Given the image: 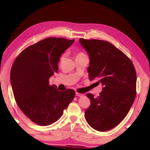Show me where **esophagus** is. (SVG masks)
I'll return each instance as SVG.
<instances>
[{
  "label": "esophagus",
  "mask_w": 150,
  "mask_h": 150,
  "mask_svg": "<svg viewBox=\"0 0 150 150\" xmlns=\"http://www.w3.org/2000/svg\"><path fill=\"white\" fill-rule=\"evenodd\" d=\"M75 95H76V96H77V97H82V96H83V94L78 93V92H76Z\"/></svg>",
  "instance_id": "obj_1"
}]
</instances>
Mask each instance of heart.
I'll return each instance as SVG.
<instances>
[{
    "label": "heart",
    "instance_id": "b5f03b06",
    "mask_svg": "<svg viewBox=\"0 0 150 150\" xmlns=\"http://www.w3.org/2000/svg\"><path fill=\"white\" fill-rule=\"evenodd\" d=\"M84 55V54H83V53H79L78 55Z\"/></svg>",
    "mask_w": 150,
    "mask_h": 150
}]
</instances>
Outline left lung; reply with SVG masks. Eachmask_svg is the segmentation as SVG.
I'll use <instances>...</instances> for the list:
<instances>
[{
    "label": "left lung",
    "mask_w": 150,
    "mask_h": 150,
    "mask_svg": "<svg viewBox=\"0 0 150 150\" xmlns=\"http://www.w3.org/2000/svg\"><path fill=\"white\" fill-rule=\"evenodd\" d=\"M79 43L89 55V79H97L103 86L98 97L86 95L91 104L85 111L86 120L92 128L108 131L125 118L135 100V69L128 57L110 42L80 39Z\"/></svg>",
    "instance_id": "obj_1"
}]
</instances>
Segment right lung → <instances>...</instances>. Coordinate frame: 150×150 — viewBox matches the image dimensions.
<instances>
[{
	"instance_id": "add662e5",
	"label": "right lung",
	"mask_w": 150,
	"mask_h": 150,
	"mask_svg": "<svg viewBox=\"0 0 150 150\" xmlns=\"http://www.w3.org/2000/svg\"><path fill=\"white\" fill-rule=\"evenodd\" d=\"M74 41L47 38L24 50L12 66L10 81L16 103L39 125L58 120L75 97L74 90L60 91L49 84L50 78L58 72L60 56Z\"/></svg>"
}]
</instances>
